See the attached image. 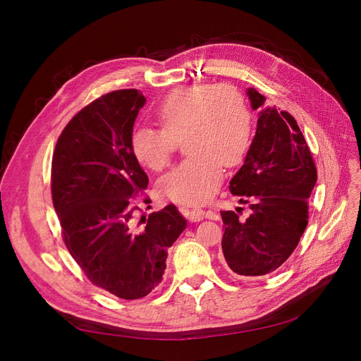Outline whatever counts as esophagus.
I'll return each mask as SVG.
<instances>
[{"mask_svg": "<svg viewBox=\"0 0 361 361\" xmlns=\"http://www.w3.org/2000/svg\"><path fill=\"white\" fill-rule=\"evenodd\" d=\"M185 212H187V218L191 223H197L204 218L203 209H185Z\"/></svg>", "mask_w": 361, "mask_h": 361, "instance_id": "1", "label": "esophagus"}]
</instances>
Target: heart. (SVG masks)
<instances>
[{"instance_id":"1","label":"heart","mask_w":361,"mask_h":361,"mask_svg":"<svg viewBox=\"0 0 361 361\" xmlns=\"http://www.w3.org/2000/svg\"><path fill=\"white\" fill-rule=\"evenodd\" d=\"M155 117L161 129L135 128L130 150L140 164L158 171L183 138L188 157L159 180L161 194L173 202L204 203L221 182V164L235 167L250 147V110L232 84L182 87L158 104Z\"/></svg>"}]
</instances>
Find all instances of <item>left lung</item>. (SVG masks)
I'll return each instance as SVG.
<instances>
[{
	"label": "left lung",
	"instance_id": "1",
	"mask_svg": "<svg viewBox=\"0 0 361 361\" xmlns=\"http://www.w3.org/2000/svg\"><path fill=\"white\" fill-rule=\"evenodd\" d=\"M247 96L259 110L256 135L228 188L239 203H248L250 215L239 216L243 207L221 212V247L235 274L259 277L281 267L297 248L318 174L295 118L276 106H262L265 96L256 89Z\"/></svg>",
	"mask_w": 361,
	"mask_h": 361
}]
</instances>
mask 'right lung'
<instances>
[{
    "label": "right lung",
    "instance_id": "right-lung-1",
    "mask_svg": "<svg viewBox=\"0 0 361 361\" xmlns=\"http://www.w3.org/2000/svg\"><path fill=\"white\" fill-rule=\"evenodd\" d=\"M146 97L106 93L75 114L52 157V203L64 244L93 285L123 300L146 297L162 281L167 250L187 227L174 204L138 216L133 195L149 178L130 150ZM149 202L147 199L145 200Z\"/></svg>",
    "mask_w": 361,
    "mask_h": 361
}]
</instances>
